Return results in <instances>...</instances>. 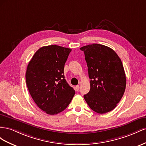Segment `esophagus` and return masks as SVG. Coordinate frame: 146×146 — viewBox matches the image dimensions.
<instances>
[{
  "label": "esophagus",
  "mask_w": 146,
  "mask_h": 146,
  "mask_svg": "<svg viewBox=\"0 0 146 146\" xmlns=\"http://www.w3.org/2000/svg\"><path fill=\"white\" fill-rule=\"evenodd\" d=\"M79 89H80V86L78 85V86H76L75 87V90H76V91H78Z\"/></svg>",
  "instance_id": "obj_1"
}]
</instances>
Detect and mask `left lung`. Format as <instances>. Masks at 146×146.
<instances>
[{
  "instance_id": "8db88e82",
  "label": "left lung",
  "mask_w": 146,
  "mask_h": 146,
  "mask_svg": "<svg viewBox=\"0 0 146 146\" xmlns=\"http://www.w3.org/2000/svg\"><path fill=\"white\" fill-rule=\"evenodd\" d=\"M84 51L90 79V91L84 95L87 105L98 114L114 110L126 87L123 66L113 49L94 43L80 48Z\"/></svg>"
}]
</instances>
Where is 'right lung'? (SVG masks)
<instances>
[{"instance_id": "1", "label": "right lung", "mask_w": 146, "mask_h": 146, "mask_svg": "<svg viewBox=\"0 0 146 146\" xmlns=\"http://www.w3.org/2000/svg\"><path fill=\"white\" fill-rule=\"evenodd\" d=\"M71 51L70 48L57 45L43 46L27 65L26 80L29 93L36 105L48 114L63 111L75 94L64 74Z\"/></svg>"}]
</instances>
